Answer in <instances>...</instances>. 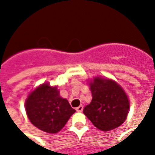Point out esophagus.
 Here are the masks:
<instances>
[{
	"label": "esophagus",
	"instance_id": "34e87169",
	"mask_svg": "<svg viewBox=\"0 0 155 155\" xmlns=\"http://www.w3.org/2000/svg\"><path fill=\"white\" fill-rule=\"evenodd\" d=\"M83 109H84V106L81 104V105H80L79 107L76 108V111H78V112H81V111L83 110Z\"/></svg>",
	"mask_w": 155,
	"mask_h": 155
}]
</instances>
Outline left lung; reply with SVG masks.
Listing matches in <instances>:
<instances>
[{
	"instance_id": "1",
	"label": "left lung",
	"mask_w": 155,
	"mask_h": 155,
	"mask_svg": "<svg viewBox=\"0 0 155 155\" xmlns=\"http://www.w3.org/2000/svg\"><path fill=\"white\" fill-rule=\"evenodd\" d=\"M92 101L84 108V114L97 129L109 131L120 126L126 120L130 101L115 81L94 77L90 83Z\"/></svg>"
}]
</instances>
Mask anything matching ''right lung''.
Masks as SVG:
<instances>
[{
    "instance_id": "obj_1",
    "label": "right lung",
    "mask_w": 155,
    "mask_h": 155,
    "mask_svg": "<svg viewBox=\"0 0 155 155\" xmlns=\"http://www.w3.org/2000/svg\"><path fill=\"white\" fill-rule=\"evenodd\" d=\"M25 111L33 125L46 133L55 134L65 125L75 110L66 99L60 96L56 86L44 83L29 94Z\"/></svg>"
}]
</instances>
